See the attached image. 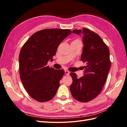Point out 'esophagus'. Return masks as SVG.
I'll return each instance as SVG.
<instances>
[{
  "label": "esophagus",
  "mask_w": 127,
  "mask_h": 127,
  "mask_svg": "<svg viewBox=\"0 0 127 127\" xmlns=\"http://www.w3.org/2000/svg\"><path fill=\"white\" fill-rule=\"evenodd\" d=\"M65 73H66V75H69L70 72H69V71H68V70H65Z\"/></svg>",
  "instance_id": "1"
}]
</instances>
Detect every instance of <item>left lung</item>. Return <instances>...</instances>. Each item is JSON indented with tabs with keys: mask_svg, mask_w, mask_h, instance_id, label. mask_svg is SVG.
Masks as SVG:
<instances>
[{
	"mask_svg": "<svg viewBox=\"0 0 127 127\" xmlns=\"http://www.w3.org/2000/svg\"><path fill=\"white\" fill-rule=\"evenodd\" d=\"M72 32L84 34L80 60L87 66H85L84 75L79 78L75 73H70L72 79L70 90L76 100L87 102L97 96L106 82L111 67L110 51L101 37L91 30L83 28L82 31L75 30Z\"/></svg>",
	"mask_w": 127,
	"mask_h": 127,
	"instance_id": "left-lung-1",
	"label": "left lung"
}]
</instances>
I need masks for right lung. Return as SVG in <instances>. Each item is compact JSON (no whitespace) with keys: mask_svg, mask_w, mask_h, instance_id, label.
<instances>
[{"mask_svg":"<svg viewBox=\"0 0 127 127\" xmlns=\"http://www.w3.org/2000/svg\"><path fill=\"white\" fill-rule=\"evenodd\" d=\"M69 29H47L34 33L23 45L19 55L20 78L31 97L40 102L51 100L64 74L47 66L58 47L70 35Z\"/></svg>","mask_w":127,"mask_h":127,"instance_id":"right-lung-1","label":"right lung"}]
</instances>
